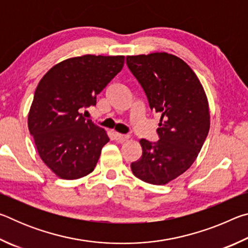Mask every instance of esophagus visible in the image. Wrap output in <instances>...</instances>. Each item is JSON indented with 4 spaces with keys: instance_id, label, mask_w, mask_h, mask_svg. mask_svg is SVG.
Instances as JSON below:
<instances>
[{
    "instance_id": "34e87169",
    "label": "esophagus",
    "mask_w": 248,
    "mask_h": 248,
    "mask_svg": "<svg viewBox=\"0 0 248 248\" xmlns=\"http://www.w3.org/2000/svg\"><path fill=\"white\" fill-rule=\"evenodd\" d=\"M129 136L128 134H121L118 132H115V139L118 141V142H124V141H127L129 139Z\"/></svg>"
}]
</instances>
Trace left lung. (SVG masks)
<instances>
[{"instance_id": "obj_1", "label": "left lung", "mask_w": 248, "mask_h": 248, "mask_svg": "<svg viewBox=\"0 0 248 248\" xmlns=\"http://www.w3.org/2000/svg\"><path fill=\"white\" fill-rule=\"evenodd\" d=\"M127 65L151 110L161 114L159 140H140L142 156L131 170L145 183L165 185L189 169L202 148L210 129L207 96L190 66L173 54L128 56Z\"/></svg>"}]
</instances>
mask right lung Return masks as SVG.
Here are the masks:
<instances>
[{"mask_svg":"<svg viewBox=\"0 0 248 248\" xmlns=\"http://www.w3.org/2000/svg\"><path fill=\"white\" fill-rule=\"evenodd\" d=\"M124 56L70 58L52 66L37 86L28 129L43 162L58 177L78 179L94 170L106 131L86 119L83 109L118 74Z\"/></svg>","mask_w":248,"mask_h":248,"instance_id":"add662e5","label":"right lung"}]
</instances>
